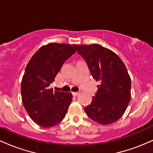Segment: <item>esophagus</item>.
I'll list each match as a JSON object with an SVG mask.
<instances>
[{
  "mask_svg": "<svg viewBox=\"0 0 153 153\" xmlns=\"http://www.w3.org/2000/svg\"><path fill=\"white\" fill-rule=\"evenodd\" d=\"M72 94H73V96H77V95L79 94V92H72Z\"/></svg>",
  "mask_w": 153,
  "mask_h": 153,
  "instance_id": "obj_1",
  "label": "esophagus"
}]
</instances>
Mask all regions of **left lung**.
<instances>
[{"mask_svg":"<svg viewBox=\"0 0 153 153\" xmlns=\"http://www.w3.org/2000/svg\"><path fill=\"white\" fill-rule=\"evenodd\" d=\"M73 47L85 59L93 78L101 83L91 104L84 108L85 113L103 125L117 122L131 99V79L125 65L117 54L101 45Z\"/></svg>","mask_w":153,"mask_h":153,"instance_id":"8db88e82","label":"left lung"}]
</instances>
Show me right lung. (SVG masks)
<instances>
[{
  "mask_svg": "<svg viewBox=\"0 0 153 153\" xmlns=\"http://www.w3.org/2000/svg\"><path fill=\"white\" fill-rule=\"evenodd\" d=\"M75 52L71 45L50 43L40 47L26 66L21 85L22 102L31 119L41 127L57 125L66 114L72 94L53 91L49 86Z\"/></svg>",
  "mask_w": 153,
  "mask_h": 153,
  "instance_id": "obj_1",
  "label": "right lung"
}]
</instances>
